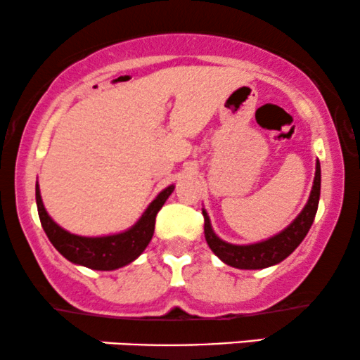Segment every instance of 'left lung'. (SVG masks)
<instances>
[{
    "instance_id": "1",
    "label": "left lung",
    "mask_w": 360,
    "mask_h": 360,
    "mask_svg": "<svg viewBox=\"0 0 360 360\" xmlns=\"http://www.w3.org/2000/svg\"><path fill=\"white\" fill-rule=\"evenodd\" d=\"M320 184H321V172L320 162H316L315 181H313L309 200L303 212L298 214L295 221L284 229L283 232L267 238V240L252 243V245H233V243L223 242L214 235L212 223L206 212L203 210L205 217V238L208 242L210 249L218 255L223 262L229 266L237 267V269H264V267L279 264L291 254L296 247L303 242L307 237L308 230L311 229V223L315 220L318 210V201H320Z\"/></svg>"
}]
</instances>
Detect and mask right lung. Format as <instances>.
I'll return each mask as SVG.
<instances>
[{
	"label": "right lung",
	"instance_id": "add662e5",
	"mask_svg": "<svg viewBox=\"0 0 360 360\" xmlns=\"http://www.w3.org/2000/svg\"><path fill=\"white\" fill-rule=\"evenodd\" d=\"M172 191H174V186H169L148 205L146 213L131 229L117 235H108V237H79V235L69 233L60 229L45 212L39 184L35 186V200L40 223H42L49 240L65 259L74 264H79V266L89 267V269L113 271L134 262L146 250L152 235H154L157 213Z\"/></svg>",
	"mask_w": 360,
	"mask_h": 360
}]
</instances>
